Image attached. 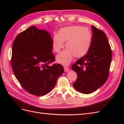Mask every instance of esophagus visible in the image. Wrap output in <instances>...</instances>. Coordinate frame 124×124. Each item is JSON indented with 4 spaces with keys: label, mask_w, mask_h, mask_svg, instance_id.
Instances as JSON below:
<instances>
[{
    "label": "esophagus",
    "mask_w": 124,
    "mask_h": 124,
    "mask_svg": "<svg viewBox=\"0 0 124 124\" xmlns=\"http://www.w3.org/2000/svg\"><path fill=\"white\" fill-rule=\"evenodd\" d=\"M64 70H65V72H68V71H69V68L67 67H64Z\"/></svg>",
    "instance_id": "esophagus-1"
}]
</instances>
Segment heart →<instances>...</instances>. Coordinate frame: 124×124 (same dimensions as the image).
Here are the masks:
<instances>
[{
    "mask_svg": "<svg viewBox=\"0 0 124 124\" xmlns=\"http://www.w3.org/2000/svg\"><path fill=\"white\" fill-rule=\"evenodd\" d=\"M67 49L58 54L56 62L63 65H68L75 56L83 57L89 51L92 42V34L89 30L80 26H72L61 29L58 34L53 38V50L59 53L64 47Z\"/></svg>",
    "mask_w": 124,
    "mask_h": 124,
    "instance_id": "heart-1",
    "label": "heart"
}]
</instances>
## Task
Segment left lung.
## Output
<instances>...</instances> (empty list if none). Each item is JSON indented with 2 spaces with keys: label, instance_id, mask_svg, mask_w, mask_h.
Wrapping results in <instances>:
<instances>
[{
  "label": "left lung",
  "instance_id": "left-lung-1",
  "mask_svg": "<svg viewBox=\"0 0 124 124\" xmlns=\"http://www.w3.org/2000/svg\"><path fill=\"white\" fill-rule=\"evenodd\" d=\"M92 42L87 53L71 66L77 73L73 84L77 91L90 93L106 82L109 74L112 51L105 33L92 26Z\"/></svg>",
  "mask_w": 124,
  "mask_h": 124
}]
</instances>
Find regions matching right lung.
I'll return each mask as SVG.
<instances>
[{
    "mask_svg": "<svg viewBox=\"0 0 124 124\" xmlns=\"http://www.w3.org/2000/svg\"><path fill=\"white\" fill-rule=\"evenodd\" d=\"M52 42L49 32L35 26L21 32L13 41L11 65L14 75L32 95L41 96L50 92L64 71L60 64L48 65L55 61Z\"/></svg>",
    "mask_w": 124,
    "mask_h": 124,
    "instance_id": "obj_1",
    "label": "right lung"
}]
</instances>
